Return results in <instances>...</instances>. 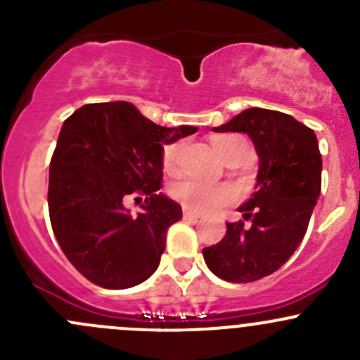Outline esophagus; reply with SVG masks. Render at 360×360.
<instances>
[{"instance_id": "1", "label": "esophagus", "mask_w": 360, "mask_h": 360, "mask_svg": "<svg viewBox=\"0 0 360 360\" xmlns=\"http://www.w3.org/2000/svg\"><path fill=\"white\" fill-rule=\"evenodd\" d=\"M183 217H184V219H198V217H200V214L193 212V210H190V209H186V207H184Z\"/></svg>"}]
</instances>
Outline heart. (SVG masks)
Wrapping results in <instances>:
<instances>
[{"mask_svg":"<svg viewBox=\"0 0 360 360\" xmlns=\"http://www.w3.org/2000/svg\"><path fill=\"white\" fill-rule=\"evenodd\" d=\"M212 146L216 153L223 160H226L230 155L237 153V151H248V143L240 136H219L214 139ZM183 150V141H177V143L165 146L162 155V163L165 172H176ZM170 195L177 202L183 203L186 209L203 212V210H212L216 207L231 202L237 193L228 184H205L195 179H184L170 186Z\"/></svg>","mask_w":360,"mask_h":360,"instance_id":"b5f03b06","label":"heart"}]
</instances>
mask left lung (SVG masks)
<instances>
[{"label": "left lung", "mask_w": 360, "mask_h": 360, "mask_svg": "<svg viewBox=\"0 0 360 360\" xmlns=\"http://www.w3.org/2000/svg\"><path fill=\"white\" fill-rule=\"evenodd\" d=\"M214 132L248 134L259 157L256 193L238 207L244 219L203 249L207 266L228 282H254L277 271L303 240L321 195L322 157L311 129L281 111L250 108Z\"/></svg>", "instance_id": "left-lung-1"}]
</instances>
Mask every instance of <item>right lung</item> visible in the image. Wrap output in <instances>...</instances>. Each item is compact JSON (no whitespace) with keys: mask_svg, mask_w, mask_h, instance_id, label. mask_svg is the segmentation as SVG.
Instances as JSON below:
<instances>
[{"mask_svg":"<svg viewBox=\"0 0 360 360\" xmlns=\"http://www.w3.org/2000/svg\"><path fill=\"white\" fill-rule=\"evenodd\" d=\"M197 127H160L134 104H85L64 122L50 162L49 212L72 266L94 284L127 289L155 274L179 203L158 193L163 144ZM147 197L136 217L130 194Z\"/></svg>","mask_w":360,"mask_h":360,"instance_id":"obj_1","label":"right lung"}]
</instances>
